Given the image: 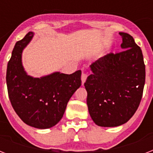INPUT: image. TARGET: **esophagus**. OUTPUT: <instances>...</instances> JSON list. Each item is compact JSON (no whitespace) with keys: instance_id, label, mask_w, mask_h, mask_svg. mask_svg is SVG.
<instances>
[{"instance_id":"esophagus-1","label":"esophagus","mask_w":153,"mask_h":153,"mask_svg":"<svg viewBox=\"0 0 153 153\" xmlns=\"http://www.w3.org/2000/svg\"><path fill=\"white\" fill-rule=\"evenodd\" d=\"M86 78H87V74H86V73H85V72L82 71V76H81L82 82V84H84V82H86Z\"/></svg>"}]
</instances>
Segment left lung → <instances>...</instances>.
Returning <instances> with one entry per match:
<instances>
[{"label":"left lung","mask_w":153,"mask_h":153,"mask_svg":"<svg viewBox=\"0 0 153 153\" xmlns=\"http://www.w3.org/2000/svg\"><path fill=\"white\" fill-rule=\"evenodd\" d=\"M121 52L109 53L90 66L92 74L84 83L86 103L94 122L102 127L126 123L137 111L145 82L141 49L130 35L119 32Z\"/></svg>","instance_id":"8db88e82"}]
</instances>
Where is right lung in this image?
<instances>
[{
	"instance_id": "add662e5",
	"label": "right lung",
	"mask_w": 153,
	"mask_h": 153,
	"mask_svg": "<svg viewBox=\"0 0 153 153\" xmlns=\"http://www.w3.org/2000/svg\"><path fill=\"white\" fill-rule=\"evenodd\" d=\"M33 35L29 32L16 43L7 67V88L13 109L25 124L48 128L63 116L67 102L81 86L82 72L80 70L71 74L55 72L41 78L27 75L21 57Z\"/></svg>"
}]
</instances>
